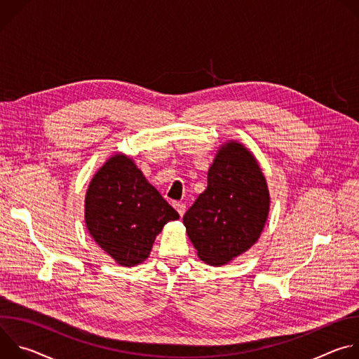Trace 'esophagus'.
I'll return each instance as SVG.
<instances>
[{
  "label": "esophagus",
  "instance_id": "1",
  "mask_svg": "<svg viewBox=\"0 0 359 359\" xmlns=\"http://www.w3.org/2000/svg\"><path fill=\"white\" fill-rule=\"evenodd\" d=\"M173 206L177 210V213L180 215V217H183V215L186 213V204H183V203H173Z\"/></svg>",
  "mask_w": 359,
  "mask_h": 359
}]
</instances>
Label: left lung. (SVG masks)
<instances>
[{
    "label": "left lung",
    "mask_w": 359,
    "mask_h": 359,
    "mask_svg": "<svg viewBox=\"0 0 359 359\" xmlns=\"http://www.w3.org/2000/svg\"><path fill=\"white\" fill-rule=\"evenodd\" d=\"M267 180L243 143L224 142L208 172V187L183 216L201 262L229 264L257 241L270 213Z\"/></svg>",
    "instance_id": "8db88e82"
}]
</instances>
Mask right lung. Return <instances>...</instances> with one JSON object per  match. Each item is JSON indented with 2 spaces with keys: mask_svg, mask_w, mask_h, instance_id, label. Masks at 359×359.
I'll return each instance as SVG.
<instances>
[{
  "mask_svg": "<svg viewBox=\"0 0 359 359\" xmlns=\"http://www.w3.org/2000/svg\"><path fill=\"white\" fill-rule=\"evenodd\" d=\"M177 212L153 187L135 161L116 151L93 175L85 194V224L122 267L143 263L165 224Z\"/></svg>",
  "mask_w": 359,
  "mask_h": 359,
  "instance_id": "obj_1",
  "label": "right lung"
}]
</instances>
